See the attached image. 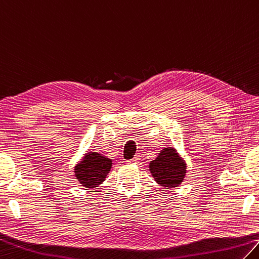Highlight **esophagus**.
Listing matches in <instances>:
<instances>
[{"mask_svg":"<svg viewBox=\"0 0 259 259\" xmlns=\"http://www.w3.org/2000/svg\"><path fill=\"white\" fill-rule=\"evenodd\" d=\"M128 162H130V163H134V164L138 163V162H139V157H138V156H135L133 159H130V161H128Z\"/></svg>","mask_w":259,"mask_h":259,"instance_id":"esophagus-1","label":"esophagus"}]
</instances>
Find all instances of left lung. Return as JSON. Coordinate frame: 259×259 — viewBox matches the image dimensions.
Returning a JSON list of instances; mask_svg holds the SVG:
<instances>
[{
	"label": "left lung",
	"mask_w": 259,
	"mask_h": 259,
	"mask_svg": "<svg viewBox=\"0 0 259 259\" xmlns=\"http://www.w3.org/2000/svg\"><path fill=\"white\" fill-rule=\"evenodd\" d=\"M149 171L158 185L165 188L178 187L186 176L187 166L175 148H164L149 163Z\"/></svg>",
	"instance_id": "1"
}]
</instances>
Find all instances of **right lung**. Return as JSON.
<instances>
[{
    "instance_id": "add662e5",
    "label": "right lung",
    "mask_w": 259,
    "mask_h": 259,
    "mask_svg": "<svg viewBox=\"0 0 259 259\" xmlns=\"http://www.w3.org/2000/svg\"><path fill=\"white\" fill-rule=\"evenodd\" d=\"M112 166V161L97 152L87 153L74 167V176L86 188H96L105 180Z\"/></svg>"
}]
</instances>
